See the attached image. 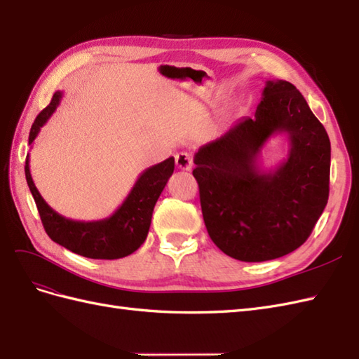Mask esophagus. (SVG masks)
I'll return each instance as SVG.
<instances>
[{
    "instance_id": "obj_1",
    "label": "esophagus",
    "mask_w": 359,
    "mask_h": 359,
    "mask_svg": "<svg viewBox=\"0 0 359 359\" xmlns=\"http://www.w3.org/2000/svg\"><path fill=\"white\" fill-rule=\"evenodd\" d=\"M176 165L179 170L189 171L191 168H193V157H191L189 153L182 151V153L176 154Z\"/></svg>"
}]
</instances>
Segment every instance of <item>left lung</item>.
Here are the masks:
<instances>
[{
	"instance_id": "1",
	"label": "left lung",
	"mask_w": 359,
	"mask_h": 359,
	"mask_svg": "<svg viewBox=\"0 0 359 359\" xmlns=\"http://www.w3.org/2000/svg\"><path fill=\"white\" fill-rule=\"evenodd\" d=\"M275 134L288 136V157L263 170L261 148ZM194 163L208 234L240 262H268L295 251L327 205L330 140L287 81H266L254 118L200 147Z\"/></svg>"
}]
</instances>
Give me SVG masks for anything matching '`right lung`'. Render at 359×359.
<instances>
[{
	"label": "right lung",
	"instance_id": "1",
	"mask_svg": "<svg viewBox=\"0 0 359 359\" xmlns=\"http://www.w3.org/2000/svg\"><path fill=\"white\" fill-rule=\"evenodd\" d=\"M61 97V91H56L52 102L36 116L30 128L29 145L33 144L41 127H44L56 107L60 105ZM172 171L174 157L149 166L137 177L127 198L110 217L96 222H78L57 214L46 203L33 183L29 154L26 157V180L35 198L47 236L69 251L87 258H95V260H116V258L127 257L137 251L148 236L154 205Z\"/></svg>",
	"mask_w": 359,
	"mask_h": 359
}]
</instances>
